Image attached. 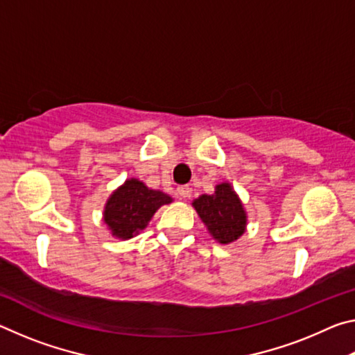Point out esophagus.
I'll return each instance as SVG.
<instances>
[{"label": "esophagus", "instance_id": "obj_1", "mask_svg": "<svg viewBox=\"0 0 355 355\" xmlns=\"http://www.w3.org/2000/svg\"><path fill=\"white\" fill-rule=\"evenodd\" d=\"M177 196L180 197V199H188V197L191 196V188L189 186H178L177 188Z\"/></svg>", "mask_w": 355, "mask_h": 355}]
</instances>
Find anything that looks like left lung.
Listing matches in <instances>:
<instances>
[{
  "label": "left lung",
  "mask_w": 355,
  "mask_h": 355,
  "mask_svg": "<svg viewBox=\"0 0 355 355\" xmlns=\"http://www.w3.org/2000/svg\"><path fill=\"white\" fill-rule=\"evenodd\" d=\"M209 235L220 244H230L243 235L248 225L244 207L230 183H219L213 194H202L192 202Z\"/></svg>",
  "instance_id": "1"
}]
</instances>
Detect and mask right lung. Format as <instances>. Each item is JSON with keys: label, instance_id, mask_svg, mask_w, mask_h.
I'll return each instance as SVG.
<instances>
[{"label": "right lung", "instance_id": "add662e5", "mask_svg": "<svg viewBox=\"0 0 355 355\" xmlns=\"http://www.w3.org/2000/svg\"><path fill=\"white\" fill-rule=\"evenodd\" d=\"M172 202L163 191L150 189L137 178H130L112 192L103 211V220L112 236L130 239L148 225L156 209Z\"/></svg>", "mask_w": 355, "mask_h": 355}]
</instances>
